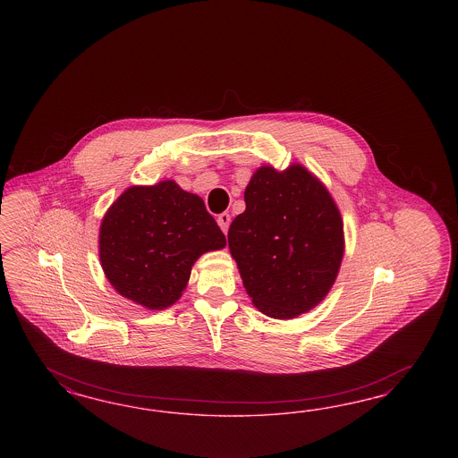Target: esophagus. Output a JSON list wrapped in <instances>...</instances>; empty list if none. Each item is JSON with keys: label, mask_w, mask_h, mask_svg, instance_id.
Returning a JSON list of instances; mask_svg holds the SVG:
<instances>
[{"label": "esophagus", "mask_w": 458, "mask_h": 458, "mask_svg": "<svg viewBox=\"0 0 458 458\" xmlns=\"http://www.w3.org/2000/svg\"><path fill=\"white\" fill-rule=\"evenodd\" d=\"M216 222H218V225H220V228L223 230V233L226 235V233H228V226H230V223H232V216H230L228 213H222V215H218Z\"/></svg>", "instance_id": "obj_1"}]
</instances>
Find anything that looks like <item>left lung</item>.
I'll return each mask as SVG.
<instances>
[{
  "instance_id": "left-lung-1",
  "label": "left lung",
  "mask_w": 458,
  "mask_h": 458,
  "mask_svg": "<svg viewBox=\"0 0 458 458\" xmlns=\"http://www.w3.org/2000/svg\"><path fill=\"white\" fill-rule=\"evenodd\" d=\"M245 205L228 247L251 302L276 319L310 310L331 291L344 253L331 194L304 166H264L250 180Z\"/></svg>"
}]
</instances>
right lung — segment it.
<instances>
[{
	"instance_id": "obj_1",
	"label": "right lung",
	"mask_w": 458,
	"mask_h": 458,
	"mask_svg": "<svg viewBox=\"0 0 458 458\" xmlns=\"http://www.w3.org/2000/svg\"><path fill=\"white\" fill-rule=\"evenodd\" d=\"M225 245L203 199L169 180L125 190L98 235L100 264L112 287L154 310L180 299L201 253Z\"/></svg>"
}]
</instances>
